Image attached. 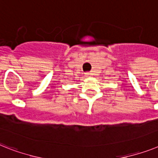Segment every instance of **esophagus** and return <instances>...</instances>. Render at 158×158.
Returning <instances> with one entry per match:
<instances>
[{
	"label": "esophagus",
	"instance_id": "obj_1",
	"mask_svg": "<svg viewBox=\"0 0 158 158\" xmlns=\"http://www.w3.org/2000/svg\"><path fill=\"white\" fill-rule=\"evenodd\" d=\"M93 73H92V72H88V73H85V75H86L87 77H92L93 76Z\"/></svg>",
	"mask_w": 158,
	"mask_h": 158
}]
</instances>
